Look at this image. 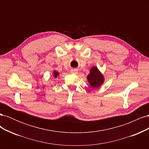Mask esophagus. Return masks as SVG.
I'll list each match as a JSON object with an SVG mask.
<instances>
[{"label":"esophagus","mask_w":149,"mask_h":149,"mask_svg":"<svg viewBox=\"0 0 149 149\" xmlns=\"http://www.w3.org/2000/svg\"><path fill=\"white\" fill-rule=\"evenodd\" d=\"M71 73H73V74H76V73H77V70H71Z\"/></svg>","instance_id":"34e87169"}]
</instances>
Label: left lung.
Wrapping results in <instances>:
<instances>
[{"instance_id": "1", "label": "left lung", "mask_w": 149, "mask_h": 149, "mask_svg": "<svg viewBox=\"0 0 149 149\" xmlns=\"http://www.w3.org/2000/svg\"><path fill=\"white\" fill-rule=\"evenodd\" d=\"M88 81L93 88H97L103 83V76L100 73L96 67H93L90 70V73L87 76Z\"/></svg>"}]
</instances>
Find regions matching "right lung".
Here are the masks:
<instances>
[{
    "instance_id": "add662e5",
    "label": "right lung",
    "mask_w": 149,
    "mask_h": 149,
    "mask_svg": "<svg viewBox=\"0 0 149 149\" xmlns=\"http://www.w3.org/2000/svg\"><path fill=\"white\" fill-rule=\"evenodd\" d=\"M53 74H54V77L55 78H56L57 76L59 75V73H58L57 71H54V72H53Z\"/></svg>"
}]
</instances>
